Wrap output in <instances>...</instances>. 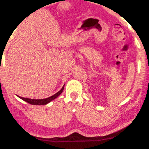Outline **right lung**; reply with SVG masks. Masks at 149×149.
<instances>
[{"label": "right lung", "mask_w": 149, "mask_h": 149, "mask_svg": "<svg viewBox=\"0 0 149 149\" xmlns=\"http://www.w3.org/2000/svg\"><path fill=\"white\" fill-rule=\"evenodd\" d=\"M64 85L62 87V88L58 92H57L56 94H55L53 96H51V97H48L46 98H44V99H31V98H23V97H21V96H19V98H21V99L23 100L24 101L27 102V103L32 104V105H46L48 103L54 100L55 98H56L57 96H60V95L62 94V92H63L64 89Z\"/></svg>", "instance_id": "add662e5"}]
</instances>
